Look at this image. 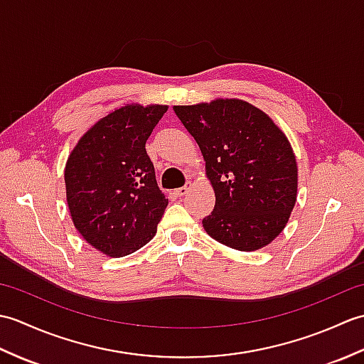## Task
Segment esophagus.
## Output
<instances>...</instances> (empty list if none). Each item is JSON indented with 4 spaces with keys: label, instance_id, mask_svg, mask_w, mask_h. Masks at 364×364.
Wrapping results in <instances>:
<instances>
[{
    "label": "esophagus",
    "instance_id": "34e87169",
    "mask_svg": "<svg viewBox=\"0 0 364 364\" xmlns=\"http://www.w3.org/2000/svg\"><path fill=\"white\" fill-rule=\"evenodd\" d=\"M189 189H191V183H189V184H186V186H183V188H180V189H176V191H175V194H176L178 197H183V196H186V194H188Z\"/></svg>",
    "mask_w": 364,
    "mask_h": 364
}]
</instances>
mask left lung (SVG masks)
I'll return each mask as SVG.
<instances>
[{
  "label": "left lung",
  "mask_w": 364,
  "mask_h": 364,
  "mask_svg": "<svg viewBox=\"0 0 364 364\" xmlns=\"http://www.w3.org/2000/svg\"><path fill=\"white\" fill-rule=\"evenodd\" d=\"M205 159L215 205L203 228L241 252L269 245L284 230L297 200V161L269 115L237 98L173 106Z\"/></svg>",
  "instance_id": "1"
}]
</instances>
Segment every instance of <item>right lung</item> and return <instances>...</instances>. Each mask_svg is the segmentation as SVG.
Here are the masks:
<instances>
[{
  "instance_id": "right-lung-1",
  "label": "right lung",
  "mask_w": 364,
  "mask_h": 364,
  "mask_svg": "<svg viewBox=\"0 0 364 364\" xmlns=\"http://www.w3.org/2000/svg\"><path fill=\"white\" fill-rule=\"evenodd\" d=\"M167 109L120 106L97 120L68 154V213L84 241L107 257H127L156 235L168 200L158 188L145 142Z\"/></svg>"
}]
</instances>
